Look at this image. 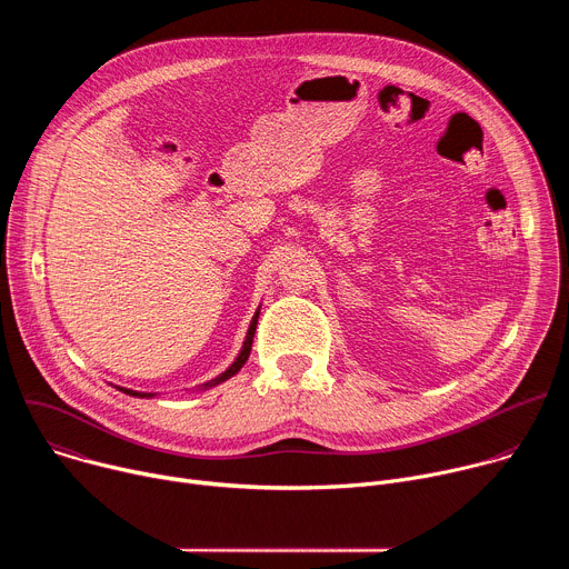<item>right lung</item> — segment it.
Wrapping results in <instances>:
<instances>
[{
  "label": "right lung",
  "instance_id": "1",
  "mask_svg": "<svg viewBox=\"0 0 569 569\" xmlns=\"http://www.w3.org/2000/svg\"><path fill=\"white\" fill-rule=\"evenodd\" d=\"M259 312H261V308H257V312H254V317H252V321H250V329H248V336H246V342H242V349H240V353L236 356V360L220 373V376H216V378H211V380H207L204 385H200L198 389H202V391H207V389H211V387H216V385H220V382H224V380H229L231 376H236L238 371H240V367L248 362V358H250V351H252V342H254V331H257V321H259ZM119 391H123V393H128V396H134V398H152V396H157V393H152V391H134V389H128V387H117Z\"/></svg>",
  "mask_w": 569,
  "mask_h": 569
}]
</instances>
